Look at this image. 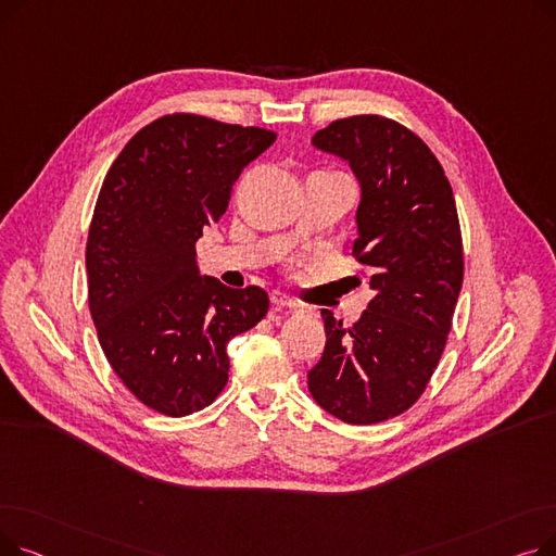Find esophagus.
Segmentation results:
<instances>
[{"label":"esophagus","mask_w":556,"mask_h":556,"mask_svg":"<svg viewBox=\"0 0 556 556\" xmlns=\"http://www.w3.org/2000/svg\"><path fill=\"white\" fill-rule=\"evenodd\" d=\"M270 302H273L275 311H286V308L295 311V308H300V304H298L295 300H290V298L283 295V293H273V295H270Z\"/></svg>","instance_id":"esophagus-1"}]
</instances>
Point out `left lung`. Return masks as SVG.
<instances>
[{
  "label": "left lung",
  "instance_id": "obj_1",
  "mask_svg": "<svg viewBox=\"0 0 556 556\" xmlns=\"http://www.w3.org/2000/svg\"><path fill=\"white\" fill-rule=\"evenodd\" d=\"M311 143L361 185L354 256L374 298L354 327L323 308L327 344L308 392L329 415L369 426L405 413L442 358L464 277L455 198L428 146L386 116H346Z\"/></svg>",
  "mask_w": 556,
  "mask_h": 556
}]
</instances>
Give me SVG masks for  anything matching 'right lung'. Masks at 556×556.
<instances>
[{
  "label": "right lung",
  "mask_w": 556,
  "mask_h": 556,
  "mask_svg": "<svg viewBox=\"0 0 556 556\" xmlns=\"http://www.w3.org/2000/svg\"><path fill=\"white\" fill-rule=\"evenodd\" d=\"M275 139L273 130L166 114L124 146L103 180L85 250L90 313L114 374L166 417L198 413L223 392L227 342L268 313L263 288L202 277L195 241Z\"/></svg>",
  "instance_id": "add662e5"
}]
</instances>
